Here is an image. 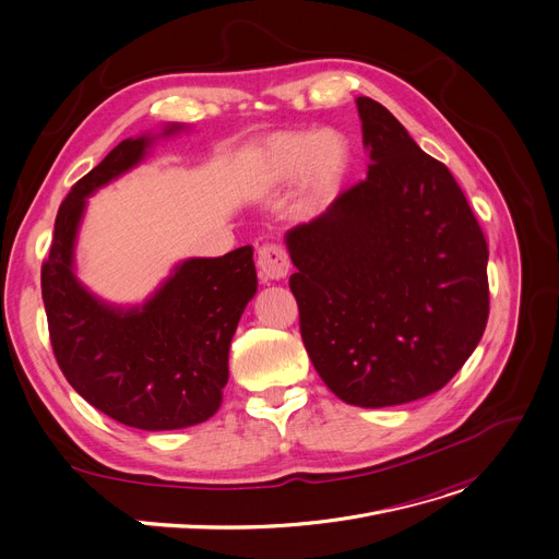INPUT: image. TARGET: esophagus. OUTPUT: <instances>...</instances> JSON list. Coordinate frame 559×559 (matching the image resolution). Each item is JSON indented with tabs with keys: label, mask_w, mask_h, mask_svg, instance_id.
I'll use <instances>...</instances> for the list:
<instances>
[{
	"label": "esophagus",
	"mask_w": 559,
	"mask_h": 559,
	"mask_svg": "<svg viewBox=\"0 0 559 559\" xmlns=\"http://www.w3.org/2000/svg\"><path fill=\"white\" fill-rule=\"evenodd\" d=\"M259 267L261 274L270 281H278L285 278L289 272V259H287V251L281 245H263L259 249Z\"/></svg>",
	"instance_id": "1"
}]
</instances>
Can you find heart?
<instances>
[{
  "label": "heart",
  "mask_w": 559,
  "mask_h": 559,
  "mask_svg": "<svg viewBox=\"0 0 559 559\" xmlns=\"http://www.w3.org/2000/svg\"><path fill=\"white\" fill-rule=\"evenodd\" d=\"M261 167L272 182L300 176V205L314 207L343 174L345 144L334 131L274 133L261 148Z\"/></svg>",
  "instance_id": "b5f03b06"
}]
</instances>
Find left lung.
I'll return each instance as SVG.
<instances>
[{
	"label": "left lung",
	"instance_id": "1",
	"mask_svg": "<svg viewBox=\"0 0 559 559\" xmlns=\"http://www.w3.org/2000/svg\"><path fill=\"white\" fill-rule=\"evenodd\" d=\"M368 178L285 242L300 336L345 403L385 408L441 390L488 321V245L448 167L357 97Z\"/></svg>",
	"mask_w": 559,
	"mask_h": 559
}]
</instances>
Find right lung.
Returning <instances> with one entry per match:
<instances>
[{"label":"right lung","mask_w":559,"mask_h":559,"mask_svg":"<svg viewBox=\"0 0 559 559\" xmlns=\"http://www.w3.org/2000/svg\"><path fill=\"white\" fill-rule=\"evenodd\" d=\"M180 129L169 124L163 135ZM151 142V135L122 140L73 185L41 265V298L58 366L80 396L129 428L178 430L221 408L229 345L259 281L249 245L218 259L182 261L144 306L127 310L75 278L86 198L135 167Z\"/></svg>","instance_id":"obj_1"}]
</instances>
